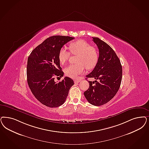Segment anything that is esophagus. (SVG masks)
<instances>
[{"label": "esophagus", "instance_id": "1", "mask_svg": "<svg viewBox=\"0 0 149 149\" xmlns=\"http://www.w3.org/2000/svg\"><path fill=\"white\" fill-rule=\"evenodd\" d=\"M80 79H75L74 80V82H75V83H79V82H80Z\"/></svg>", "mask_w": 149, "mask_h": 149}]
</instances>
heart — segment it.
<instances>
[{
  "instance_id": "1",
  "label": "heart",
  "mask_w": 149,
  "mask_h": 149,
  "mask_svg": "<svg viewBox=\"0 0 149 149\" xmlns=\"http://www.w3.org/2000/svg\"><path fill=\"white\" fill-rule=\"evenodd\" d=\"M69 49L71 53L77 55L76 62L65 68L64 72L68 77L77 78L84 72L85 67L88 69L95 67L98 59V53L95 47L90 46L87 41L79 40L70 43ZM70 53L64 47H62L58 53V59L63 65L69 59Z\"/></svg>"
}]
</instances>
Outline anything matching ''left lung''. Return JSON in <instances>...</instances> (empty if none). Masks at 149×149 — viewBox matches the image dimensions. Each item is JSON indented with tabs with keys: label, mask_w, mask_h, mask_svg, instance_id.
<instances>
[{
	"label": "left lung",
	"mask_w": 149,
	"mask_h": 149,
	"mask_svg": "<svg viewBox=\"0 0 149 149\" xmlns=\"http://www.w3.org/2000/svg\"><path fill=\"white\" fill-rule=\"evenodd\" d=\"M93 38L97 46L99 57L93 70L86 77L96 80L88 81L90 86L84 94L88 102L100 106L109 102L118 92L122 81V67L115 52L108 44L97 37Z\"/></svg>",
	"instance_id": "obj_1"
}]
</instances>
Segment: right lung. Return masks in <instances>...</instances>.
Listing matches in <instances>:
<instances>
[{
  "label": "right lung",
  "instance_id": "1",
  "mask_svg": "<svg viewBox=\"0 0 149 149\" xmlns=\"http://www.w3.org/2000/svg\"><path fill=\"white\" fill-rule=\"evenodd\" d=\"M74 38L69 36H51L36 47L28 58V85L36 99L47 107L53 108L62 105L74 85L70 77H65L59 82H55L54 77L63 76L58 53L62 47Z\"/></svg>",
  "mask_w": 149,
  "mask_h": 149
}]
</instances>
